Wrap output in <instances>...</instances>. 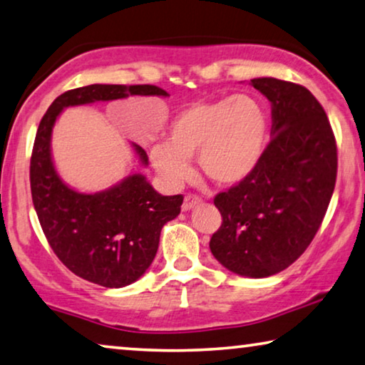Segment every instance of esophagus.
Wrapping results in <instances>:
<instances>
[{
	"instance_id": "34e87169",
	"label": "esophagus",
	"mask_w": 365,
	"mask_h": 365,
	"mask_svg": "<svg viewBox=\"0 0 365 365\" xmlns=\"http://www.w3.org/2000/svg\"><path fill=\"white\" fill-rule=\"evenodd\" d=\"M201 203H203V200H201L198 195L188 193V195H185V198H183L182 210H183V211H190V210H193L195 206H198V205H201Z\"/></svg>"
}]
</instances>
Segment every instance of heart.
Returning a JSON list of instances; mask_svg holds the SVG:
<instances>
[{"mask_svg": "<svg viewBox=\"0 0 365 365\" xmlns=\"http://www.w3.org/2000/svg\"><path fill=\"white\" fill-rule=\"evenodd\" d=\"M268 140V117L252 96L239 94L195 102L169 123L167 140L149 148L154 170L169 187L190 177V159L214 183L230 187L257 169Z\"/></svg>", "mask_w": 365, "mask_h": 365, "instance_id": "heart-1", "label": "heart"}]
</instances>
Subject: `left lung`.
I'll return each mask as SVG.
<instances>
[{"mask_svg":"<svg viewBox=\"0 0 365 365\" xmlns=\"http://www.w3.org/2000/svg\"><path fill=\"white\" fill-rule=\"evenodd\" d=\"M271 102V141L252 175L216 195L222 224L210 248L224 268L273 276L307 250L320 229L338 172L336 140L325 110L304 86L257 78Z\"/></svg>","mask_w":365,"mask_h":365,"instance_id":"obj_1","label":"left lung"}]
</instances>
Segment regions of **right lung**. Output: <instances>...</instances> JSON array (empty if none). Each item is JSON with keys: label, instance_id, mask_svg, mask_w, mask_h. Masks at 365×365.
<instances>
[{"label": "right lung", "instance_id": "1", "mask_svg": "<svg viewBox=\"0 0 365 365\" xmlns=\"http://www.w3.org/2000/svg\"><path fill=\"white\" fill-rule=\"evenodd\" d=\"M128 96L169 94L158 86L91 84L58 96L40 121L31 158V192L51 250L74 274L103 287H123L146 273L160 230L180 214L182 195L162 196L146 177L133 173L99 193H79L58 175L51 160V130L63 108ZM143 165L148 154L133 144Z\"/></svg>", "mask_w": 365, "mask_h": 365}]
</instances>
